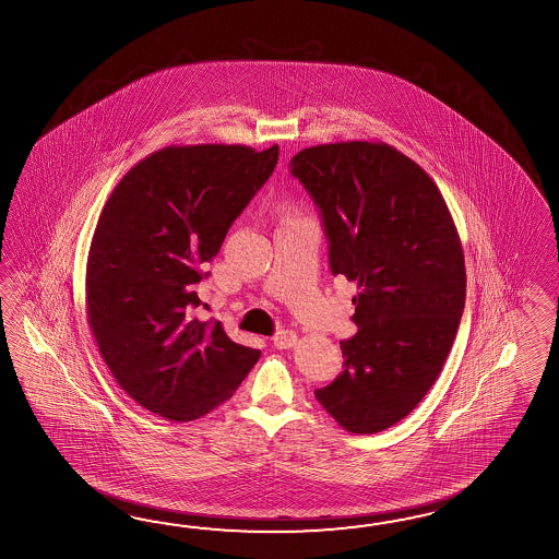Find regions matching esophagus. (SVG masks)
I'll use <instances>...</instances> for the list:
<instances>
[{
  "mask_svg": "<svg viewBox=\"0 0 559 559\" xmlns=\"http://www.w3.org/2000/svg\"><path fill=\"white\" fill-rule=\"evenodd\" d=\"M297 341H299L297 333H295V331H288V329H281L273 337L274 347H276V349H290V347L297 345Z\"/></svg>",
  "mask_w": 559,
  "mask_h": 559,
  "instance_id": "1",
  "label": "esophagus"
}]
</instances>
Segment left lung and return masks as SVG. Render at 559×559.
Segmentation results:
<instances>
[{"instance_id": "left-lung-1", "label": "left lung", "mask_w": 559, "mask_h": 559, "mask_svg": "<svg viewBox=\"0 0 559 559\" xmlns=\"http://www.w3.org/2000/svg\"><path fill=\"white\" fill-rule=\"evenodd\" d=\"M288 167L319 207L331 273L359 288L345 369L314 397L347 432L376 435L420 404L449 357L466 297L461 238L435 181L385 143L317 145Z\"/></svg>"}]
</instances>
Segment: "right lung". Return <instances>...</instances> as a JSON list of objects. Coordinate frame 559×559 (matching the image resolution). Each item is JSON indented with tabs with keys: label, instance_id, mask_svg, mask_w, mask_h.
<instances>
[{
	"label": "right lung",
	"instance_id": "add662e5",
	"mask_svg": "<svg viewBox=\"0 0 559 559\" xmlns=\"http://www.w3.org/2000/svg\"><path fill=\"white\" fill-rule=\"evenodd\" d=\"M276 162L278 145H171L129 169L100 212L86 262L88 325L117 383L167 420L212 412L259 361V349L193 309L205 262Z\"/></svg>",
	"mask_w": 559,
	"mask_h": 559
}]
</instances>
